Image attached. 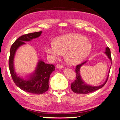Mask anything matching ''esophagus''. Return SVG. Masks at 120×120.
I'll return each mask as SVG.
<instances>
[{
	"label": "esophagus",
	"mask_w": 120,
	"mask_h": 120,
	"mask_svg": "<svg viewBox=\"0 0 120 120\" xmlns=\"http://www.w3.org/2000/svg\"><path fill=\"white\" fill-rule=\"evenodd\" d=\"M56 67L58 68V69H62V68H64V66L62 65V64H57Z\"/></svg>",
	"instance_id": "34e87169"
}]
</instances>
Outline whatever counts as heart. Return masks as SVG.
Returning <instances> with one entry per match:
<instances>
[{
    "label": "heart",
    "instance_id": "1",
    "mask_svg": "<svg viewBox=\"0 0 120 120\" xmlns=\"http://www.w3.org/2000/svg\"><path fill=\"white\" fill-rule=\"evenodd\" d=\"M92 45L84 36L70 34L57 38L54 43L47 44L45 51L54 59H57L65 54V58L68 63L78 64L90 54Z\"/></svg>",
    "mask_w": 120,
    "mask_h": 120
}]
</instances>
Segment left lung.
Returning <instances> with one entry per match:
<instances>
[{
	"instance_id": "1",
	"label": "left lung",
	"mask_w": 120,
	"mask_h": 120,
	"mask_svg": "<svg viewBox=\"0 0 120 120\" xmlns=\"http://www.w3.org/2000/svg\"><path fill=\"white\" fill-rule=\"evenodd\" d=\"M105 53L106 54L107 56L108 57V58L110 60V61L112 62V60L111 54H110V49L108 47L106 48ZM85 63L86 62H84L83 63H82L77 65L76 66V68H75V69L76 78H75V80L73 81V82L71 83V90H72V91L75 93L82 94H84L90 93L93 92L97 91V90L102 88L103 86L106 84L107 81L108 80V77H109V75H108L107 78L106 82H105V83H104L102 85H100V86H90V85H88L85 84L82 81L80 77V67L83 65V64Z\"/></svg>"
}]
</instances>
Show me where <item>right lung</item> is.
I'll return each instance as SVG.
<instances>
[{
    "label": "right lung",
    "instance_id": "right-lung-1",
    "mask_svg": "<svg viewBox=\"0 0 120 120\" xmlns=\"http://www.w3.org/2000/svg\"><path fill=\"white\" fill-rule=\"evenodd\" d=\"M41 33L42 32H34L19 37L11 46L8 60L10 73L14 83L23 91L34 94H41L48 90L49 77L55 70V66L52 64H45L40 60L38 63L35 72L28 79L25 80L16 75L13 68V60L16 49L20 45L25 44V41H29L38 38Z\"/></svg>",
    "mask_w": 120,
    "mask_h": 120
}]
</instances>
